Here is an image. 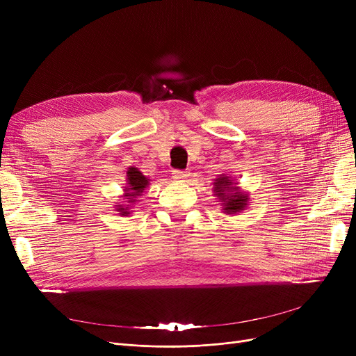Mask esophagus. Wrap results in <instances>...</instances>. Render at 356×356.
Masks as SVG:
<instances>
[{
	"label": "esophagus",
	"instance_id": "obj_1",
	"mask_svg": "<svg viewBox=\"0 0 356 356\" xmlns=\"http://www.w3.org/2000/svg\"><path fill=\"white\" fill-rule=\"evenodd\" d=\"M172 175H173V179H176L179 181H184V179L189 176L188 172H183V170H173Z\"/></svg>",
	"mask_w": 356,
	"mask_h": 356
}]
</instances>
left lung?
Returning a JSON list of instances; mask_svg holds the SVG:
<instances>
[{
	"label": "left lung",
	"instance_id": "1",
	"mask_svg": "<svg viewBox=\"0 0 356 356\" xmlns=\"http://www.w3.org/2000/svg\"><path fill=\"white\" fill-rule=\"evenodd\" d=\"M213 192L220 200L223 212L231 215L244 211L248 204V193L242 192L229 176L220 175L213 183Z\"/></svg>",
	"mask_w": 356,
	"mask_h": 356
}]
</instances>
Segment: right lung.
<instances>
[{
	"label": "right lung",
	"instance_id": "right-lung-1",
	"mask_svg": "<svg viewBox=\"0 0 356 356\" xmlns=\"http://www.w3.org/2000/svg\"><path fill=\"white\" fill-rule=\"evenodd\" d=\"M148 186V179L138 170L136 167H129L127 172V186H125V193L124 197L127 203H134L137 202V197L141 196L144 189ZM118 212L122 216H128L131 213L129 204H118Z\"/></svg>",
	"mask_w": 356,
	"mask_h": 356
}]
</instances>
